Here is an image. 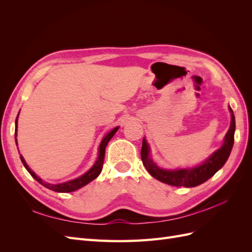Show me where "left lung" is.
<instances>
[{
	"instance_id": "1",
	"label": "left lung",
	"mask_w": 252,
	"mask_h": 252,
	"mask_svg": "<svg viewBox=\"0 0 252 252\" xmlns=\"http://www.w3.org/2000/svg\"><path fill=\"white\" fill-rule=\"evenodd\" d=\"M231 113L230 127L225 135L224 143L217 151L206 159L204 163L192 168H182V169H164L158 167L150 158V148L146 140L143 139L141 158L143 165L151 177L175 187H195L203 184L204 182L209 180L213 174L220 170L230 156V152L234 142L235 131V119L232 109L229 107Z\"/></svg>"
}]
</instances>
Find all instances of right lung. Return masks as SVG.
I'll list each match as a JSON object with an SVG mask.
<instances>
[{
    "label": "right lung",
    "instance_id": "add662e5",
    "mask_svg": "<svg viewBox=\"0 0 252 252\" xmlns=\"http://www.w3.org/2000/svg\"><path fill=\"white\" fill-rule=\"evenodd\" d=\"M20 113V112H19ZM19 113H18V117L16 119V132H14V136L17 138V130H18V118H19ZM119 127H116L113 128L112 130L110 132H108L107 134H106L101 144H100V147H98V156H97V158L95 163L94 164V166L91 167V168L84 173L83 175H81V177L74 179V180H71V181H67L65 183H61V184H50V183H46L44 182L41 178L37 177V175L29 168V166L26 164L24 158L22 157V155H20V158L21 161L23 163V165L25 166V168L27 169V171L32 174V177L40 183L41 185H43L44 187H46L50 190H53V191L56 192H71V191H74V190H78L80 188H82L83 186L87 185L88 183H90L91 181H94V179H96L98 177V174L101 173L102 171V168H103V164H104V158H105V148L106 146H107L108 142L111 140L112 136L114 135V133H116L118 131ZM16 144L18 146V141L16 139ZM20 154V152H19Z\"/></svg>",
    "mask_w": 252,
    "mask_h": 252
}]
</instances>
